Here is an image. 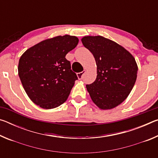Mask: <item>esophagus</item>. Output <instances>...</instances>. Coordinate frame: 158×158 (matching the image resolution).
<instances>
[{
	"mask_svg": "<svg viewBox=\"0 0 158 158\" xmlns=\"http://www.w3.org/2000/svg\"><path fill=\"white\" fill-rule=\"evenodd\" d=\"M84 73H85V72H84V71H83V72H81V73H77V77H78L79 79H82L83 75H84Z\"/></svg>",
	"mask_w": 158,
	"mask_h": 158,
	"instance_id": "obj_1",
	"label": "esophagus"
}]
</instances>
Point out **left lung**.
Listing matches in <instances>:
<instances>
[{"instance_id":"left-lung-1","label":"left lung","mask_w":158,"mask_h":158,"mask_svg":"<svg viewBox=\"0 0 158 158\" xmlns=\"http://www.w3.org/2000/svg\"><path fill=\"white\" fill-rule=\"evenodd\" d=\"M84 46L93 53L97 65V77L86 89L99 108L110 109L122 103L132 90L138 68L131 53L102 36H85Z\"/></svg>"}]
</instances>
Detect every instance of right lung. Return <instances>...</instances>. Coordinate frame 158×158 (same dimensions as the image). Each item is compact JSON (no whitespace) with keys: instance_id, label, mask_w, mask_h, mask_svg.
Returning a JSON list of instances; mask_svg holds the SVG:
<instances>
[{"instance_id":"right-lung-1","label":"right lung","mask_w":158,"mask_h":158,"mask_svg":"<svg viewBox=\"0 0 158 158\" xmlns=\"http://www.w3.org/2000/svg\"><path fill=\"white\" fill-rule=\"evenodd\" d=\"M79 39L65 35L48 39L26 50L19 61V76L31 100L43 109H53L67 100L78 79L65 58Z\"/></svg>"}]
</instances>
